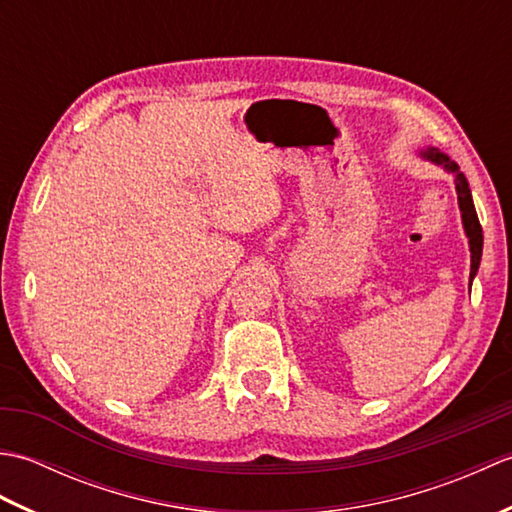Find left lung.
I'll use <instances>...</instances> for the list:
<instances>
[{"mask_svg": "<svg viewBox=\"0 0 512 512\" xmlns=\"http://www.w3.org/2000/svg\"><path fill=\"white\" fill-rule=\"evenodd\" d=\"M418 156L422 160L433 162V165H436V167H442L447 173H453L455 193H458V206H460V213H462V226H464L466 237H469L471 281H473L475 275H477V270H480V262H482L484 235H482L480 220H477V213H475V204H473V195H471V189H469V182H466L460 167L455 165V162L447 154H442V151H438L436 147L418 149Z\"/></svg>", "mask_w": 512, "mask_h": 512, "instance_id": "left-lung-1", "label": "left lung"}]
</instances>
